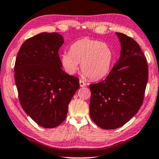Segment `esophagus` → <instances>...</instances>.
<instances>
[{"instance_id":"obj_1","label":"esophagus","mask_w":159,"mask_h":159,"mask_svg":"<svg viewBox=\"0 0 159 159\" xmlns=\"http://www.w3.org/2000/svg\"><path fill=\"white\" fill-rule=\"evenodd\" d=\"M80 87H82L86 86V83H84L82 80H80Z\"/></svg>"}]
</instances>
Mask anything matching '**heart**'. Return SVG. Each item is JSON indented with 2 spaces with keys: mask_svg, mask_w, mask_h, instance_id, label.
<instances>
[{
  "mask_svg": "<svg viewBox=\"0 0 159 159\" xmlns=\"http://www.w3.org/2000/svg\"><path fill=\"white\" fill-rule=\"evenodd\" d=\"M60 61L68 75H74L80 63L82 76L98 81L107 77L111 71L114 52L107 43L84 38L72 43L70 52L61 54Z\"/></svg>",
  "mask_w": 159,
  "mask_h": 159,
  "instance_id": "1",
  "label": "heart"
}]
</instances>
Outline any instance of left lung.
<instances>
[{
	"label": "left lung",
	"mask_w": 159,
	"mask_h": 159,
	"mask_svg": "<svg viewBox=\"0 0 159 159\" xmlns=\"http://www.w3.org/2000/svg\"><path fill=\"white\" fill-rule=\"evenodd\" d=\"M120 42L119 60L103 81L89 84L90 117L103 129L123 126L143 104L148 78L146 57L136 41L116 32Z\"/></svg>",
	"instance_id": "obj_1"
}]
</instances>
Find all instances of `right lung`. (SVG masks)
<instances>
[{
    "label": "right lung",
    "mask_w": 159,
    "mask_h": 159,
    "mask_svg": "<svg viewBox=\"0 0 159 159\" xmlns=\"http://www.w3.org/2000/svg\"><path fill=\"white\" fill-rule=\"evenodd\" d=\"M58 33H43L20 47L14 72L18 98L26 113L43 128L57 127L65 120L68 105L79 89V79L62 70Z\"/></svg>",
    "instance_id": "add662e5"
}]
</instances>
